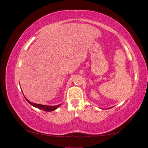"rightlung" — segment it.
I'll return each instance as SVG.
<instances>
[{"instance_id":"right-lung-1","label":"right lung","mask_w":148,"mask_h":148,"mask_svg":"<svg viewBox=\"0 0 148 148\" xmlns=\"http://www.w3.org/2000/svg\"><path fill=\"white\" fill-rule=\"evenodd\" d=\"M25 99L27 100V101L29 102V104H31L32 106H33L35 108H39L40 110H44V111L46 112H51V111H54L56 110L57 108L61 106V104H58V105H55V106H48V105H44V104H36L34 103V102H32L31 101H29V100H27L26 98Z\"/></svg>"}]
</instances>
